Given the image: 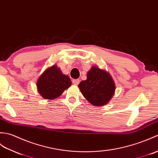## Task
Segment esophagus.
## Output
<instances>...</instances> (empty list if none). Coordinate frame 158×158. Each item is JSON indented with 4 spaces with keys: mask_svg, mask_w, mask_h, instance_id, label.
<instances>
[{
    "mask_svg": "<svg viewBox=\"0 0 158 158\" xmlns=\"http://www.w3.org/2000/svg\"><path fill=\"white\" fill-rule=\"evenodd\" d=\"M72 82H73V85H78V84L80 83V80H78V79H73V80H72Z\"/></svg>",
    "mask_w": 158,
    "mask_h": 158,
    "instance_id": "obj_1",
    "label": "esophagus"
}]
</instances>
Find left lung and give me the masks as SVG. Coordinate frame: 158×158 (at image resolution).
Listing matches in <instances>:
<instances>
[{
	"mask_svg": "<svg viewBox=\"0 0 158 158\" xmlns=\"http://www.w3.org/2000/svg\"><path fill=\"white\" fill-rule=\"evenodd\" d=\"M78 87L83 96L95 106H104L113 97L115 86L110 75L97 67H92L87 73V78Z\"/></svg>",
	"mask_w": 158,
	"mask_h": 158,
	"instance_id": "left-lung-1",
	"label": "left lung"
}]
</instances>
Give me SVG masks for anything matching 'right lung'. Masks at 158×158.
Here are the masks:
<instances>
[{"label":"right lung","instance_id":"right-lung-1","mask_svg":"<svg viewBox=\"0 0 158 158\" xmlns=\"http://www.w3.org/2000/svg\"><path fill=\"white\" fill-rule=\"evenodd\" d=\"M71 85V80L68 76L63 74L57 65L45 70L37 82L38 92L46 99L59 97Z\"/></svg>","mask_w":158,"mask_h":158}]
</instances>
